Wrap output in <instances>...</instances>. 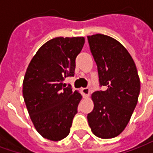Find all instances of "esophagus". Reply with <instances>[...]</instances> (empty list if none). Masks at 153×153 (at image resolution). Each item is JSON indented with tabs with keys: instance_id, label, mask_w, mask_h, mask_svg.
Instances as JSON below:
<instances>
[{
	"instance_id": "obj_1",
	"label": "esophagus",
	"mask_w": 153,
	"mask_h": 153,
	"mask_svg": "<svg viewBox=\"0 0 153 153\" xmlns=\"http://www.w3.org/2000/svg\"><path fill=\"white\" fill-rule=\"evenodd\" d=\"M82 93H83L84 97H88L90 93V89L88 88H82Z\"/></svg>"
}]
</instances>
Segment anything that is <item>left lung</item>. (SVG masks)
<instances>
[{"label":"left lung","instance_id":"left-lung-1","mask_svg":"<svg viewBox=\"0 0 153 153\" xmlns=\"http://www.w3.org/2000/svg\"><path fill=\"white\" fill-rule=\"evenodd\" d=\"M97 66L99 86L105 91L93 93V111L88 114L92 131L101 138L118 136L128 125L138 102L140 81L128 51L114 38L103 34L88 36Z\"/></svg>","mask_w":153,"mask_h":153}]
</instances>
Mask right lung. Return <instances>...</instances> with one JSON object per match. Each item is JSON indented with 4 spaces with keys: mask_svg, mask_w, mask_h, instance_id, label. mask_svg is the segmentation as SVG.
I'll return each mask as SVG.
<instances>
[{
    "mask_svg": "<svg viewBox=\"0 0 153 153\" xmlns=\"http://www.w3.org/2000/svg\"><path fill=\"white\" fill-rule=\"evenodd\" d=\"M84 42L83 37L48 41L26 70L24 99L37 131L47 139L58 141L70 134L81 95L62 82L74 75L75 59Z\"/></svg>",
    "mask_w": 153,
    "mask_h": 153,
    "instance_id": "1",
    "label": "right lung"
}]
</instances>
